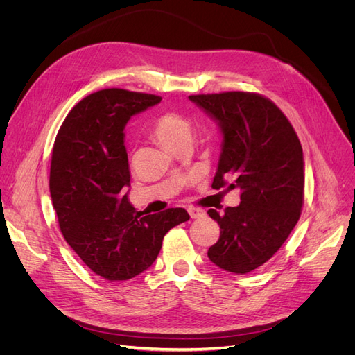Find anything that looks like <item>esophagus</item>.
<instances>
[{
  "mask_svg": "<svg viewBox=\"0 0 355 355\" xmlns=\"http://www.w3.org/2000/svg\"><path fill=\"white\" fill-rule=\"evenodd\" d=\"M188 213H189L191 219H200L202 216H206V210H202L200 207H189Z\"/></svg>",
  "mask_w": 355,
  "mask_h": 355,
  "instance_id": "obj_1",
  "label": "esophagus"
}]
</instances>
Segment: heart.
<instances>
[{"label": "heart", "instance_id": "1", "mask_svg": "<svg viewBox=\"0 0 355 355\" xmlns=\"http://www.w3.org/2000/svg\"><path fill=\"white\" fill-rule=\"evenodd\" d=\"M154 136L161 145L173 151L180 144L191 142L192 127L178 114H164L154 124Z\"/></svg>", "mask_w": 355, "mask_h": 355}]
</instances>
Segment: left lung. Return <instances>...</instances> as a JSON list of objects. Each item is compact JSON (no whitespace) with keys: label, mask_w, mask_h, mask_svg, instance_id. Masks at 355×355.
<instances>
[{"label":"left lung","mask_w":355,"mask_h":355,"mask_svg":"<svg viewBox=\"0 0 355 355\" xmlns=\"http://www.w3.org/2000/svg\"><path fill=\"white\" fill-rule=\"evenodd\" d=\"M218 124L222 149L213 189L239 188L241 201L207 213L220 237L207 256L220 270L247 274L271 259L295 228L304 202V153L286 115L244 92L189 96Z\"/></svg>","instance_id":"left-lung-1"}]
</instances>
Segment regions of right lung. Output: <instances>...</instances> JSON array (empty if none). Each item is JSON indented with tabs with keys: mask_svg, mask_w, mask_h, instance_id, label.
<instances>
[{
	"mask_svg": "<svg viewBox=\"0 0 355 355\" xmlns=\"http://www.w3.org/2000/svg\"><path fill=\"white\" fill-rule=\"evenodd\" d=\"M159 102L123 89L92 93L71 110L53 145L50 196L60 231L81 261L110 282L146 271L164 235L189 219L180 207L136 211L124 194L130 187L125 124Z\"/></svg>",
	"mask_w": 355,
	"mask_h": 355,
	"instance_id": "1",
	"label": "right lung"
}]
</instances>
